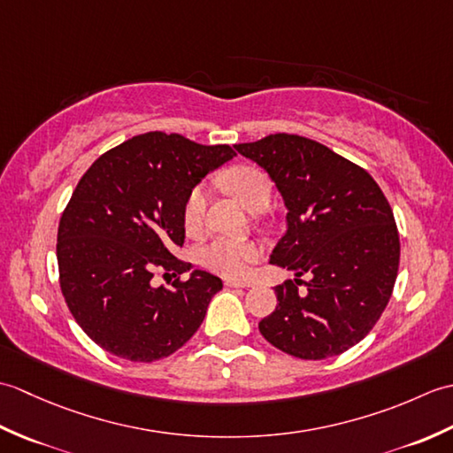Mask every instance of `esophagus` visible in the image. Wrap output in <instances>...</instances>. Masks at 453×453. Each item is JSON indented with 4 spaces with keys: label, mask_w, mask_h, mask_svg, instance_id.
<instances>
[{
    "label": "esophagus",
    "mask_w": 453,
    "mask_h": 453,
    "mask_svg": "<svg viewBox=\"0 0 453 453\" xmlns=\"http://www.w3.org/2000/svg\"><path fill=\"white\" fill-rule=\"evenodd\" d=\"M226 286H227V288H249L251 284H249V282H243V280H227V282H226Z\"/></svg>",
    "instance_id": "1"
}]
</instances>
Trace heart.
Segmentation results:
<instances>
[{
    "mask_svg": "<svg viewBox=\"0 0 453 453\" xmlns=\"http://www.w3.org/2000/svg\"><path fill=\"white\" fill-rule=\"evenodd\" d=\"M226 187L232 195L242 202L249 211L265 210L273 196V180L265 171L257 167H237L229 171L226 179ZM208 206V187L196 185L190 188L185 200V226L188 229H198L204 219ZM200 263L210 271L221 276L237 278L247 273V268L261 257V249L251 242H234V239L216 237L200 249Z\"/></svg>",
    "mask_w": 453,
    "mask_h": 453,
    "instance_id": "1",
    "label": "heart"
}]
</instances>
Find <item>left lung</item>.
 I'll return each instance as SVG.
<instances>
[{
    "mask_svg": "<svg viewBox=\"0 0 453 453\" xmlns=\"http://www.w3.org/2000/svg\"><path fill=\"white\" fill-rule=\"evenodd\" d=\"M234 148L268 173L288 210L271 265L296 278L274 288L276 310L258 331L302 360L342 354L372 331L395 286L401 245L388 198L368 171L310 138L271 134Z\"/></svg>",
    "mask_w": 453,
    "mask_h": 453,
    "instance_id": "obj_1",
    "label": "left lung"
}]
</instances>
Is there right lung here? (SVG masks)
<instances>
[{
	"label": "right lung",
	"mask_w": 453,
	"mask_h": 453,
	"mask_svg": "<svg viewBox=\"0 0 453 453\" xmlns=\"http://www.w3.org/2000/svg\"><path fill=\"white\" fill-rule=\"evenodd\" d=\"M234 156L229 146L148 132L103 153L81 177L58 227V271L73 319L101 349L156 362L198 331L224 284L173 253L185 243L190 188ZM156 265L189 280L156 288Z\"/></svg>",
	"instance_id": "add662e5"
}]
</instances>
